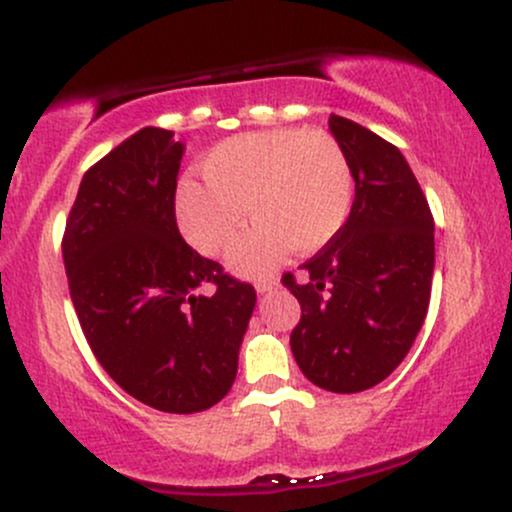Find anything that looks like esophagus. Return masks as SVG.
<instances>
[{"instance_id": "34e87169", "label": "esophagus", "mask_w": 512, "mask_h": 512, "mask_svg": "<svg viewBox=\"0 0 512 512\" xmlns=\"http://www.w3.org/2000/svg\"><path fill=\"white\" fill-rule=\"evenodd\" d=\"M276 286H279V276H260V279L255 281L257 293H267L276 289Z\"/></svg>"}]
</instances>
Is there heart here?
I'll use <instances>...</instances> for the list:
<instances>
[{"label":"heart","mask_w":512,"mask_h":512,"mask_svg":"<svg viewBox=\"0 0 512 512\" xmlns=\"http://www.w3.org/2000/svg\"><path fill=\"white\" fill-rule=\"evenodd\" d=\"M204 180H182L175 214L185 238L204 255L231 252L240 274H260L284 255L325 248L349 219L354 173L339 142L301 127L240 134L209 151Z\"/></svg>","instance_id":"heart-1"}]
</instances>
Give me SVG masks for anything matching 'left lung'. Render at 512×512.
I'll return each instance as SVG.
<instances>
[{
	"label": "left lung",
	"instance_id": "left-lung-1",
	"mask_svg": "<svg viewBox=\"0 0 512 512\" xmlns=\"http://www.w3.org/2000/svg\"><path fill=\"white\" fill-rule=\"evenodd\" d=\"M349 158L356 197L342 231L291 272L301 303L291 332L298 368L322 390L351 395L383 383L424 325L431 301L433 216L397 146L354 120L330 115Z\"/></svg>",
	"mask_w": 512,
	"mask_h": 512
}]
</instances>
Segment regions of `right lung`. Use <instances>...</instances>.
<instances>
[{
  "instance_id": "1",
  "label": "right lung",
  "mask_w": 512,
  "mask_h": 512,
  "mask_svg": "<svg viewBox=\"0 0 512 512\" xmlns=\"http://www.w3.org/2000/svg\"><path fill=\"white\" fill-rule=\"evenodd\" d=\"M182 151L161 127L115 146L86 170L62 238L93 356L127 395L168 414H195L228 395L257 301L250 284L182 240Z\"/></svg>"
}]
</instances>
